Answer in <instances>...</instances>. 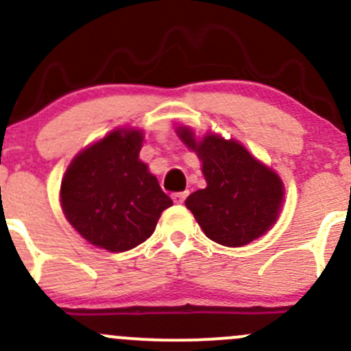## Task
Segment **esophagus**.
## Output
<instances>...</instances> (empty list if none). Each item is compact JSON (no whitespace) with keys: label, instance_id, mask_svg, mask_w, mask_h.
<instances>
[{"label":"esophagus","instance_id":"esophagus-1","mask_svg":"<svg viewBox=\"0 0 351 351\" xmlns=\"http://www.w3.org/2000/svg\"><path fill=\"white\" fill-rule=\"evenodd\" d=\"M186 195H189V193H186V192H178V193H173L171 198H173V202H175V204H183V202H185Z\"/></svg>","mask_w":351,"mask_h":351}]
</instances>
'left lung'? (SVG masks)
I'll list each match as a JSON object with an SVG mask.
<instances>
[{
	"label": "left lung",
	"instance_id": "8db88e82",
	"mask_svg": "<svg viewBox=\"0 0 351 351\" xmlns=\"http://www.w3.org/2000/svg\"><path fill=\"white\" fill-rule=\"evenodd\" d=\"M176 134L198 156L207 186L185 200L208 239L229 247L246 246L267 234L284 204V182L241 143L219 134L197 139L190 127Z\"/></svg>",
	"mask_w": 351,
	"mask_h": 351
}]
</instances>
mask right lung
I'll list each match as a JSON object with an SVG mask.
<instances>
[{"mask_svg": "<svg viewBox=\"0 0 351 351\" xmlns=\"http://www.w3.org/2000/svg\"><path fill=\"white\" fill-rule=\"evenodd\" d=\"M143 130L115 129L80 151L61 182L62 212L93 246L122 253L154 232L173 200L139 159Z\"/></svg>", "mask_w": 351, "mask_h": 351, "instance_id": "obj_1", "label": "right lung"}]
</instances>
